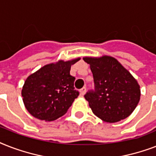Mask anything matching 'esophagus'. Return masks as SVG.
Returning <instances> with one entry per match:
<instances>
[{
	"instance_id": "esophagus-1",
	"label": "esophagus",
	"mask_w": 156,
	"mask_h": 156,
	"mask_svg": "<svg viewBox=\"0 0 156 156\" xmlns=\"http://www.w3.org/2000/svg\"><path fill=\"white\" fill-rule=\"evenodd\" d=\"M80 94L81 95H84L86 94V87H83L80 90Z\"/></svg>"
}]
</instances>
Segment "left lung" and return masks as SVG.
I'll use <instances>...</instances> for the list:
<instances>
[{"instance_id": "left-lung-1", "label": "left lung", "mask_w": 156, "mask_h": 156, "mask_svg": "<svg viewBox=\"0 0 156 156\" xmlns=\"http://www.w3.org/2000/svg\"><path fill=\"white\" fill-rule=\"evenodd\" d=\"M93 73L95 91L85 95L93 113L108 123L128 117L141 96L138 81L116 58L104 55L84 56Z\"/></svg>"}]
</instances>
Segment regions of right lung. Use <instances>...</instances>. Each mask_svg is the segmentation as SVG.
<instances>
[{"instance_id": "1", "label": "right lung", "mask_w": 156, "mask_h": 156, "mask_svg": "<svg viewBox=\"0 0 156 156\" xmlns=\"http://www.w3.org/2000/svg\"><path fill=\"white\" fill-rule=\"evenodd\" d=\"M80 59L59 60L28 76L22 89V96L30 115L41 121H52L66 113L78 96L73 87L75 78L70 75V69Z\"/></svg>"}]
</instances>
